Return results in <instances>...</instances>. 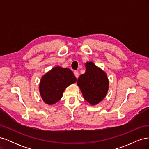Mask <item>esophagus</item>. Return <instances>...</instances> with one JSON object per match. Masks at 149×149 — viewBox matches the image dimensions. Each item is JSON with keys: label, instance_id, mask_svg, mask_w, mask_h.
Instances as JSON below:
<instances>
[{"label": "esophagus", "instance_id": "34e87169", "mask_svg": "<svg viewBox=\"0 0 149 149\" xmlns=\"http://www.w3.org/2000/svg\"><path fill=\"white\" fill-rule=\"evenodd\" d=\"M74 76H76V78L78 79V77H79V75L78 71H74Z\"/></svg>", "mask_w": 149, "mask_h": 149}]
</instances>
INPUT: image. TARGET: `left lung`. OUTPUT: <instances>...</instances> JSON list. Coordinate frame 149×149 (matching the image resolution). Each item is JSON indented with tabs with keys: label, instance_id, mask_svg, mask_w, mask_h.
Instances as JSON below:
<instances>
[{
	"label": "left lung",
	"instance_id": "8db88e82",
	"mask_svg": "<svg viewBox=\"0 0 149 149\" xmlns=\"http://www.w3.org/2000/svg\"><path fill=\"white\" fill-rule=\"evenodd\" d=\"M85 66V73L79 76L77 84L85 100L90 104L96 105L106 97L109 88V81L105 72L94 63L87 62Z\"/></svg>",
	"mask_w": 149,
	"mask_h": 149
}]
</instances>
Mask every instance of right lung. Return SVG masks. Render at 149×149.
<instances>
[{
  "label": "right lung",
  "instance_id": "1",
  "mask_svg": "<svg viewBox=\"0 0 149 149\" xmlns=\"http://www.w3.org/2000/svg\"><path fill=\"white\" fill-rule=\"evenodd\" d=\"M76 81V78L69 68L55 67L42 76L39 86L40 95L45 102L54 104L62 97L66 87Z\"/></svg>",
  "mask_w": 149,
  "mask_h": 149
}]
</instances>
